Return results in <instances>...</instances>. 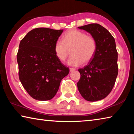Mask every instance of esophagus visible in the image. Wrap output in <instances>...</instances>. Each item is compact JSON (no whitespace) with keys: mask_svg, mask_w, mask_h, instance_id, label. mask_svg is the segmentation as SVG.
Instances as JSON below:
<instances>
[{"mask_svg":"<svg viewBox=\"0 0 134 134\" xmlns=\"http://www.w3.org/2000/svg\"><path fill=\"white\" fill-rule=\"evenodd\" d=\"M75 70V69H73V68H70V72H72Z\"/></svg>","mask_w":134,"mask_h":134,"instance_id":"obj_1","label":"esophagus"}]
</instances>
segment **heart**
<instances>
[{"instance_id":"obj_1","label":"heart","mask_w":134,"mask_h":134,"mask_svg":"<svg viewBox=\"0 0 134 134\" xmlns=\"http://www.w3.org/2000/svg\"><path fill=\"white\" fill-rule=\"evenodd\" d=\"M72 54L67 64L77 67L91 61L96 53L97 44L94 38L82 31L72 29L63 35V40H57L54 44V53L59 60L64 61L71 49Z\"/></svg>"}]
</instances>
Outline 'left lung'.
<instances>
[{"instance_id": "left-lung-1", "label": "left lung", "mask_w": 134, "mask_h": 134, "mask_svg": "<svg viewBox=\"0 0 134 134\" xmlns=\"http://www.w3.org/2000/svg\"><path fill=\"white\" fill-rule=\"evenodd\" d=\"M78 28L90 33L97 44L93 58L88 65L79 70L81 77L77 83L78 90L86 100H100L112 91L118 73L115 41L109 32L99 24H90Z\"/></svg>"}]
</instances>
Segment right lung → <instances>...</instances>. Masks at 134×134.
Masks as SVG:
<instances>
[{"label":"right lung","instance_id":"right-lung-1","mask_svg":"<svg viewBox=\"0 0 134 134\" xmlns=\"http://www.w3.org/2000/svg\"><path fill=\"white\" fill-rule=\"evenodd\" d=\"M63 29L38 28L20 42L17 54L19 77L34 99L48 100L58 92L62 79L69 72L54 53V44Z\"/></svg>","mask_w":134,"mask_h":134}]
</instances>
